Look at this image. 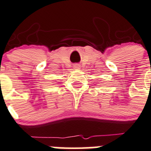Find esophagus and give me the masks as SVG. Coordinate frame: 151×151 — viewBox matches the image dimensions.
Instances as JSON below:
<instances>
[{
    "label": "esophagus",
    "instance_id": "1",
    "mask_svg": "<svg viewBox=\"0 0 151 151\" xmlns=\"http://www.w3.org/2000/svg\"><path fill=\"white\" fill-rule=\"evenodd\" d=\"M74 69H77V70H78V69L80 68V65L79 64H74Z\"/></svg>",
    "mask_w": 151,
    "mask_h": 151
}]
</instances>
